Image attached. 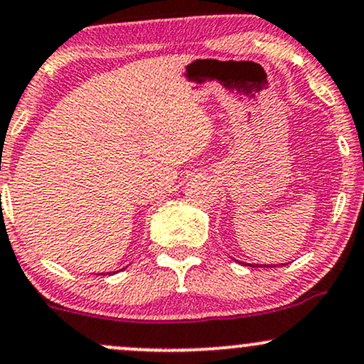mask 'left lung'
I'll return each instance as SVG.
<instances>
[{"label": "left lung", "instance_id": "8db88e82", "mask_svg": "<svg viewBox=\"0 0 364 364\" xmlns=\"http://www.w3.org/2000/svg\"><path fill=\"white\" fill-rule=\"evenodd\" d=\"M242 264H246V262H242ZM247 266H251V268H257V266H261V268H262V266H264V268H273V266H274V268H277V264H247Z\"/></svg>", "mask_w": 364, "mask_h": 364}]
</instances>
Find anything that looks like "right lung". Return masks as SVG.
Segmentation results:
<instances>
[{
    "label": "right lung",
    "instance_id": "add662e5",
    "mask_svg": "<svg viewBox=\"0 0 364 364\" xmlns=\"http://www.w3.org/2000/svg\"><path fill=\"white\" fill-rule=\"evenodd\" d=\"M100 274H105V273H100ZM107 274H108V273H107Z\"/></svg>",
    "mask_w": 364,
    "mask_h": 364
}]
</instances>
